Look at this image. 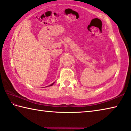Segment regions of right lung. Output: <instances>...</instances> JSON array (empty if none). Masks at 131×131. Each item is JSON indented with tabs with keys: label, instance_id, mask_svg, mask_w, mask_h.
<instances>
[{
	"label": "right lung",
	"instance_id": "add662e5",
	"mask_svg": "<svg viewBox=\"0 0 131 131\" xmlns=\"http://www.w3.org/2000/svg\"><path fill=\"white\" fill-rule=\"evenodd\" d=\"M55 83V82H54V83H52L51 84H50V85H48V86H47V87H50V86H52V85H53V84H54Z\"/></svg>",
	"mask_w": 131,
	"mask_h": 131
}]
</instances>
